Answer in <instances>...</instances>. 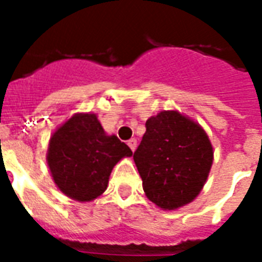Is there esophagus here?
Returning a JSON list of instances; mask_svg holds the SVG:
<instances>
[{"instance_id": "esophagus-1", "label": "esophagus", "mask_w": 262, "mask_h": 262, "mask_svg": "<svg viewBox=\"0 0 262 262\" xmlns=\"http://www.w3.org/2000/svg\"><path fill=\"white\" fill-rule=\"evenodd\" d=\"M127 146L130 147L132 151H135L137 147V140L136 139H130V140H127Z\"/></svg>"}]
</instances>
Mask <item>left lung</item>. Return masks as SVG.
<instances>
[{
  "mask_svg": "<svg viewBox=\"0 0 262 262\" xmlns=\"http://www.w3.org/2000/svg\"><path fill=\"white\" fill-rule=\"evenodd\" d=\"M146 196L165 210L192 202L206 182L213 161L208 135L177 111L146 122V133L133 154Z\"/></svg>",
  "mask_w": 262,
  "mask_h": 262,
  "instance_id": "8db88e82",
  "label": "left lung"
}]
</instances>
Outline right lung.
<instances>
[{
  "label": "right lung",
  "mask_w": 262,
  "mask_h": 262,
  "mask_svg": "<svg viewBox=\"0 0 262 262\" xmlns=\"http://www.w3.org/2000/svg\"><path fill=\"white\" fill-rule=\"evenodd\" d=\"M132 154L127 144L103 132L97 115L77 114L53 133L48 164L61 192L86 202L103 193L115 164Z\"/></svg>",
  "instance_id": "right-lung-1"
}]
</instances>
